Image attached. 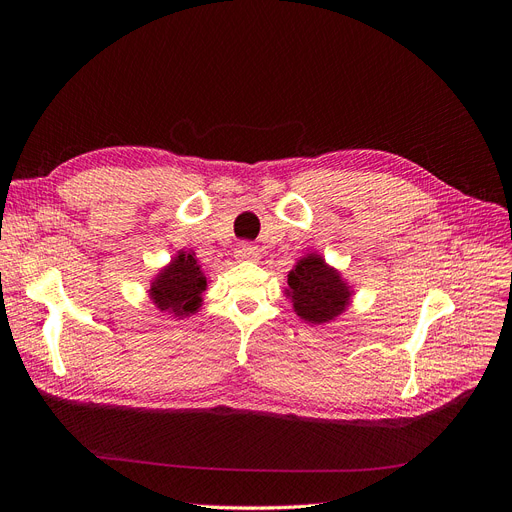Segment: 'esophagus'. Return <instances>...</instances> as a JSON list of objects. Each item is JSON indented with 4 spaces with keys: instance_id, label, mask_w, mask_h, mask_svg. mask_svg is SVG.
Returning a JSON list of instances; mask_svg holds the SVG:
<instances>
[{
    "instance_id": "1",
    "label": "esophagus",
    "mask_w": 512,
    "mask_h": 512,
    "mask_svg": "<svg viewBox=\"0 0 512 512\" xmlns=\"http://www.w3.org/2000/svg\"><path fill=\"white\" fill-rule=\"evenodd\" d=\"M235 256L239 258V260H252V262H256L258 258H260V254H258V247H254V245H250V243H241L237 250H235Z\"/></svg>"
}]
</instances>
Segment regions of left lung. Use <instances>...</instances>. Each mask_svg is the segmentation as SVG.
Segmentation results:
<instances>
[{"label":"left lung","instance_id":"1","mask_svg":"<svg viewBox=\"0 0 512 512\" xmlns=\"http://www.w3.org/2000/svg\"><path fill=\"white\" fill-rule=\"evenodd\" d=\"M286 297L297 316L309 324H324L346 312L352 288L342 273L329 267L322 256L307 254L288 273Z\"/></svg>","mask_w":512,"mask_h":512}]
</instances>
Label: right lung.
<instances>
[{
  "label": "right lung",
  "instance_id": "obj_1",
  "mask_svg": "<svg viewBox=\"0 0 512 512\" xmlns=\"http://www.w3.org/2000/svg\"><path fill=\"white\" fill-rule=\"evenodd\" d=\"M207 290V277L200 269L192 252H179L170 265H166L156 280L151 282L149 299L160 312H166L177 320L188 318L198 312L203 303V292Z\"/></svg>",
  "mask_w": 512,
  "mask_h": 512
}]
</instances>
